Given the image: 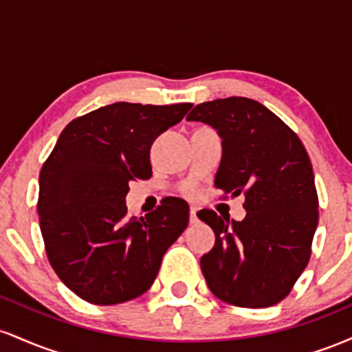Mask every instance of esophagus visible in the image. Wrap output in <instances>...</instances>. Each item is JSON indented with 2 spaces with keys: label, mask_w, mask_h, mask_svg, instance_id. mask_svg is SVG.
Returning a JSON list of instances; mask_svg holds the SVG:
<instances>
[{
  "label": "esophagus",
  "mask_w": 352,
  "mask_h": 352,
  "mask_svg": "<svg viewBox=\"0 0 352 352\" xmlns=\"http://www.w3.org/2000/svg\"><path fill=\"white\" fill-rule=\"evenodd\" d=\"M199 221V218H197V208L192 207L190 208V223H197Z\"/></svg>",
  "instance_id": "esophagus-1"
}]
</instances>
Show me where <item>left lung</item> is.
<instances>
[{"label": "left lung", "instance_id": "obj_1", "mask_svg": "<svg viewBox=\"0 0 352 352\" xmlns=\"http://www.w3.org/2000/svg\"><path fill=\"white\" fill-rule=\"evenodd\" d=\"M221 137L215 187L245 195L241 221L200 210L215 246L200 260L210 292L228 305L268 308L288 296L311 256L318 193L305 145L263 104L227 98L199 104L187 116Z\"/></svg>", "mask_w": 352, "mask_h": 352}]
</instances>
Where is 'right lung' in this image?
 Here are the masks:
<instances>
[{
	"mask_svg": "<svg viewBox=\"0 0 352 352\" xmlns=\"http://www.w3.org/2000/svg\"><path fill=\"white\" fill-rule=\"evenodd\" d=\"M193 104L116 102L71 120L39 173L38 215L59 280L92 305H119L147 292L162 256L188 225L187 201L167 197L129 217V182L152 175L153 140Z\"/></svg>",
	"mask_w": 352,
	"mask_h": 352,
	"instance_id": "add662e5",
	"label": "right lung"
}]
</instances>
